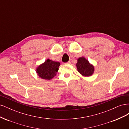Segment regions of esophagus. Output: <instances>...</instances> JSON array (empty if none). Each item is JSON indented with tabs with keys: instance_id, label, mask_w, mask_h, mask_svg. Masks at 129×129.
Segmentation results:
<instances>
[{
	"instance_id": "esophagus-1",
	"label": "esophagus",
	"mask_w": 129,
	"mask_h": 129,
	"mask_svg": "<svg viewBox=\"0 0 129 129\" xmlns=\"http://www.w3.org/2000/svg\"><path fill=\"white\" fill-rule=\"evenodd\" d=\"M65 64H71V61H68L67 62H66Z\"/></svg>"
}]
</instances>
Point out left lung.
Wrapping results in <instances>:
<instances>
[{
  "instance_id": "left-lung-1",
  "label": "left lung",
  "mask_w": 129,
  "mask_h": 129,
  "mask_svg": "<svg viewBox=\"0 0 129 129\" xmlns=\"http://www.w3.org/2000/svg\"><path fill=\"white\" fill-rule=\"evenodd\" d=\"M76 66L78 72L84 76H91L94 72V67L84 57L78 58Z\"/></svg>"
}]
</instances>
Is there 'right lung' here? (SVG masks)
<instances>
[{
  "label": "right lung",
  "instance_id": "1",
  "mask_svg": "<svg viewBox=\"0 0 129 129\" xmlns=\"http://www.w3.org/2000/svg\"><path fill=\"white\" fill-rule=\"evenodd\" d=\"M60 66V62L47 59L38 66L36 72L41 79L50 80L56 75Z\"/></svg>",
  "mask_w": 129,
  "mask_h": 129
}]
</instances>
